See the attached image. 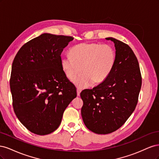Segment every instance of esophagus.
Masks as SVG:
<instances>
[{
    "label": "esophagus",
    "instance_id": "obj_1",
    "mask_svg": "<svg viewBox=\"0 0 159 159\" xmlns=\"http://www.w3.org/2000/svg\"><path fill=\"white\" fill-rule=\"evenodd\" d=\"M81 91V90L80 89H77V95H78V96L80 95Z\"/></svg>",
    "mask_w": 159,
    "mask_h": 159
}]
</instances>
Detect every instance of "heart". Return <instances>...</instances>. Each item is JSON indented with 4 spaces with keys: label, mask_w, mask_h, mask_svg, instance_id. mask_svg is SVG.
I'll return each instance as SVG.
<instances>
[{
    "label": "heart",
    "mask_w": 159,
    "mask_h": 159,
    "mask_svg": "<svg viewBox=\"0 0 159 159\" xmlns=\"http://www.w3.org/2000/svg\"><path fill=\"white\" fill-rule=\"evenodd\" d=\"M70 57L61 60V68L69 80L75 78L74 84L80 88L91 83L99 84L107 79L114 68L116 54L113 47L96 43H81L74 46Z\"/></svg>",
    "instance_id": "b5f03b06"
}]
</instances>
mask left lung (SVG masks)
Wrapping results in <instances>:
<instances>
[{"mask_svg": "<svg viewBox=\"0 0 159 159\" xmlns=\"http://www.w3.org/2000/svg\"><path fill=\"white\" fill-rule=\"evenodd\" d=\"M105 39L115 44L114 68L102 83L80 93L85 125L91 131L103 134L116 131L131 116L142 84L139 62L131 48L111 37Z\"/></svg>", "mask_w": 159, "mask_h": 159, "instance_id": "8db88e82", "label": "left lung"}]
</instances>
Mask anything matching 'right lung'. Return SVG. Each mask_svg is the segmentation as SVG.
Returning a JSON list of instances; mask_svg holds the SVG:
<instances>
[{"mask_svg":"<svg viewBox=\"0 0 159 159\" xmlns=\"http://www.w3.org/2000/svg\"><path fill=\"white\" fill-rule=\"evenodd\" d=\"M74 38L44 33L19 50L10 80L17 118L33 133L45 135L61 123L76 88L61 66V54Z\"/></svg>","mask_w":159,"mask_h":159,"instance_id":"add662e5","label":"right lung"}]
</instances>
